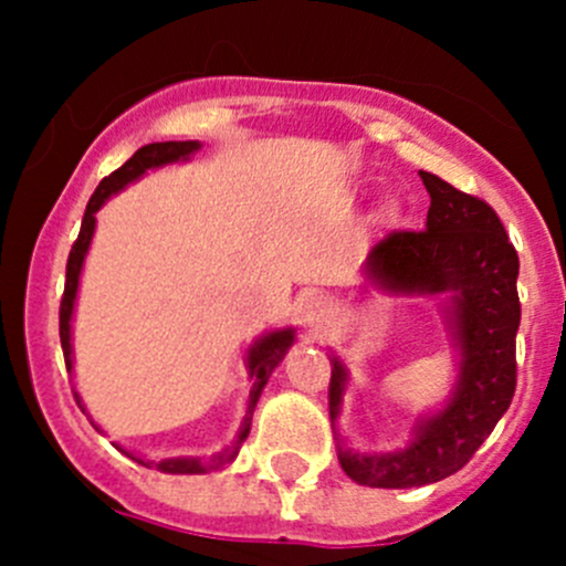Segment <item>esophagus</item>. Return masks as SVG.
I'll use <instances>...</instances> for the list:
<instances>
[{"instance_id": "obj_1", "label": "esophagus", "mask_w": 566, "mask_h": 566, "mask_svg": "<svg viewBox=\"0 0 566 566\" xmlns=\"http://www.w3.org/2000/svg\"><path fill=\"white\" fill-rule=\"evenodd\" d=\"M298 315H301V325L310 331H323L325 325L331 323V304L323 298V295H306L298 306Z\"/></svg>"}]
</instances>
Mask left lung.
I'll return each mask as SVG.
<instances>
[{"label":"left lung","instance_id":"8db88e82","mask_svg":"<svg viewBox=\"0 0 566 566\" xmlns=\"http://www.w3.org/2000/svg\"><path fill=\"white\" fill-rule=\"evenodd\" d=\"M419 175L430 193L424 230L391 232L369 251L364 273L389 295H441L443 323L458 353V378L441 408L416 416L402 449L353 452L336 432L342 471L367 488H424L458 473L515 397L517 251L488 202L458 191L438 175ZM347 384L350 369L339 356H331L334 430Z\"/></svg>","mask_w":566,"mask_h":566}]
</instances>
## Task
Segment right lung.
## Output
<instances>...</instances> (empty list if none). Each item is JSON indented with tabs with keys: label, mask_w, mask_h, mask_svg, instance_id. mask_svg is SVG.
I'll return each instance as SVG.
<instances>
[{
	"label": "right lung",
	"mask_w": 566,
	"mask_h": 566,
	"mask_svg": "<svg viewBox=\"0 0 566 566\" xmlns=\"http://www.w3.org/2000/svg\"><path fill=\"white\" fill-rule=\"evenodd\" d=\"M199 142L197 139H188V142H153V145L139 147L117 172H112L108 177L101 180V186L95 188V193L90 197L87 210H84V219H82V230H78L76 243H73L71 256H67V271H65V295H62V306H60V339H62V353H65V364H67V373H73V310H76V295H78V279H82V268H84V256H87L90 243H93L95 235V213L106 205V199H112L114 193L123 191L128 182H136L142 175H147L150 169H161L169 167V164H182V161H191L193 153L199 150ZM295 342V328L287 325V328H273L265 331L262 336H256L254 345L247 350V369H249V397H247V413H243L241 427H238L235 438H232L230 447H224L221 452L210 454L208 460L202 458H164V460H147L142 454L128 452V449L117 447L119 452H125V458L136 460L139 465L145 468H158L164 473H208V471H221L224 465H230L232 460L238 458L241 452L243 441H247L249 430H251V416H254L256 402H260V394L265 389L268 378H271L273 369L282 364V358L287 356V350L293 347ZM76 402L82 405V410L87 413L84 408L82 397L76 394ZM90 416V413H87ZM93 427L98 432V424L93 421Z\"/></svg>",
	"instance_id": "right-lung-1"
}]
</instances>
